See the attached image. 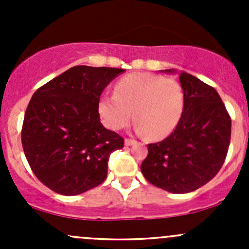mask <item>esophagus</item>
Wrapping results in <instances>:
<instances>
[{"mask_svg": "<svg viewBox=\"0 0 249 249\" xmlns=\"http://www.w3.org/2000/svg\"><path fill=\"white\" fill-rule=\"evenodd\" d=\"M136 143V141H135L134 139H125V144L126 145H132Z\"/></svg>", "mask_w": 249, "mask_h": 249, "instance_id": "1", "label": "esophagus"}]
</instances>
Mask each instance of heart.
<instances>
[{
  "label": "heart",
  "mask_w": 249,
  "mask_h": 249,
  "mask_svg": "<svg viewBox=\"0 0 249 249\" xmlns=\"http://www.w3.org/2000/svg\"><path fill=\"white\" fill-rule=\"evenodd\" d=\"M184 92L176 80L152 73H131L120 78L114 94L100 101V114L107 126L120 130L132 118L139 132L153 140L169 136L182 118Z\"/></svg>",
  "instance_id": "b5f03b06"
}]
</instances>
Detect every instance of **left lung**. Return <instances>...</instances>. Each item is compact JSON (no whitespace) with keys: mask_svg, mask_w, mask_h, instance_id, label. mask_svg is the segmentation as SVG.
I'll list each match as a JSON object with an SVG mask.
<instances>
[{"mask_svg":"<svg viewBox=\"0 0 249 249\" xmlns=\"http://www.w3.org/2000/svg\"><path fill=\"white\" fill-rule=\"evenodd\" d=\"M173 72V70H166ZM184 109L166 139L148 144L141 165L145 179L175 194L194 192L222 169L231 137V118L214 88L179 73Z\"/></svg>","mask_w":249,"mask_h":249,"instance_id":"1","label":"left lung"}]
</instances>
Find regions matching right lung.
Returning a JSON list of instances; mask_svg holds the SVG:
<instances>
[{
	"label": "right lung",
	"mask_w": 249,
	"mask_h": 249,
	"mask_svg": "<svg viewBox=\"0 0 249 249\" xmlns=\"http://www.w3.org/2000/svg\"><path fill=\"white\" fill-rule=\"evenodd\" d=\"M124 71L74 66L32 95L22 149L32 172L53 192L78 195L106 179L110 153L124 147V139L100 122V97Z\"/></svg>",
	"instance_id": "add662e5"
}]
</instances>
